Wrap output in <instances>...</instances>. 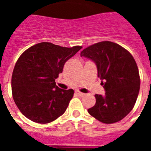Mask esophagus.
Wrapping results in <instances>:
<instances>
[{
	"label": "esophagus",
	"instance_id": "34e87169",
	"mask_svg": "<svg viewBox=\"0 0 151 151\" xmlns=\"http://www.w3.org/2000/svg\"><path fill=\"white\" fill-rule=\"evenodd\" d=\"M75 93L78 95V96H84V95H85L84 93H82V92H80L79 91H76Z\"/></svg>",
	"mask_w": 151,
	"mask_h": 151
}]
</instances>
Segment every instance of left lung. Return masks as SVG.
<instances>
[{
  "label": "left lung",
  "instance_id": "1",
  "mask_svg": "<svg viewBox=\"0 0 151 151\" xmlns=\"http://www.w3.org/2000/svg\"><path fill=\"white\" fill-rule=\"evenodd\" d=\"M94 61L105 95H95L96 103L88 112L105 124L116 123L132 111L140 90L138 68L133 56L113 42L95 43L81 52Z\"/></svg>",
  "mask_w": 151,
  "mask_h": 151
}]
</instances>
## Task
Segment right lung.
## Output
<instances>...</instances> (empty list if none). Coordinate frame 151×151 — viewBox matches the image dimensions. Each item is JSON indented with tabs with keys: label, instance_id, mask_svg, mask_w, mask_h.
Wrapping results in <instances>:
<instances>
[{
	"label": "right lung",
	"instance_id": "add662e5",
	"mask_svg": "<svg viewBox=\"0 0 151 151\" xmlns=\"http://www.w3.org/2000/svg\"><path fill=\"white\" fill-rule=\"evenodd\" d=\"M81 46L60 47L43 42L25 51L16 62L12 75V94L18 109L29 120L50 123L64 114L73 90L56 85L65 62Z\"/></svg>",
	"mask_w": 151,
	"mask_h": 151
}]
</instances>
